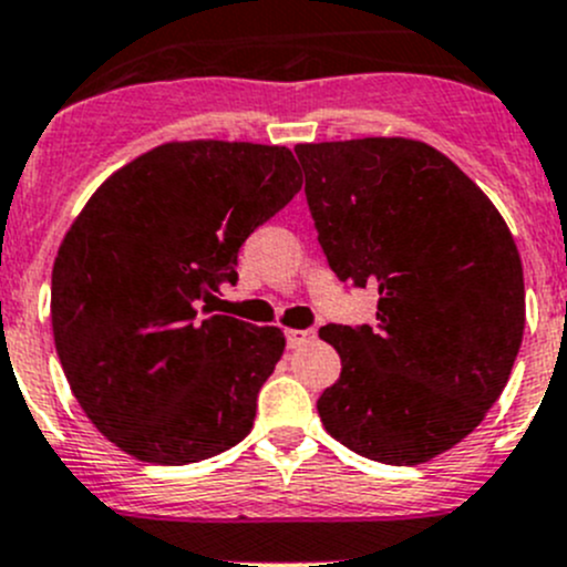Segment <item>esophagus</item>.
I'll return each instance as SVG.
<instances>
[{
  "label": "esophagus",
  "mask_w": 567,
  "mask_h": 567,
  "mask_svg": "<svg viewBox=\"0 0 567 567\" xmlns=\"http://www.w3.org/2000/svg\"><path fill=\"white\" fill-rule=\"evenodd\" d=\"M313 339H317V333H313V330H286V344H289L291 350H295V347L308 344V341H313Z\"/></svg>",
  "instance_id": "esophagus-1"
}]
</instances>
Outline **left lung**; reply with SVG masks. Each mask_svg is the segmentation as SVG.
<instances>
[{"instance_id":"left-lung-1","label":"left lung","mask_w":567,"mask_h":567,"mask_svg":"<svg viewBox=\"0 0 567 567\" xmlns=\"http://www.w3.org/2000/svg\"><path fill=\"white\" fill-rule=\"evenodd\" d=\"M306 198L339 281L374 286L378 324L319 328L341 374L317 400L347 450L416 466L498 400L524 339V267L485 193L408 137L300 143Z\"/></svg>"}]
</instances>
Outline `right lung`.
<instances>
[{
  "label": "right lung",
  "mask_w": 567,
  "mask_h": 567,
  "mask_svg": "<svg viewBox=\"0 0 567 567\" xmlns=\"http://www.w3.org/2000/svg\"><path fill=\"white\" fill-rule=\"evenodd\" d=\"M300 187L286 145L187 140L91 195L54 259L52 330L76 402L117 450L184 466L250 433L284 330L200 319L198 302L237 284L243 243Z\"/></svg>",
  "instance_id": "1"
}]
</instances>
